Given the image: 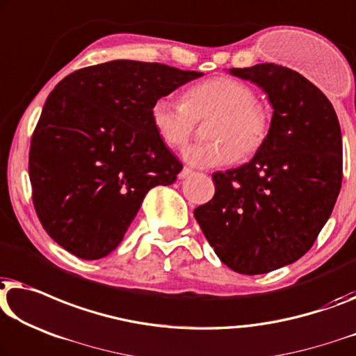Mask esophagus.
<instances>
[{"label": "esophagus", "instance_id": "34e87169", "mask_svg": "<svg viewBox=\"0 0 356 356\" xmlns=\"http://www.w3.org/2000/svg\"><path fill=\"white\" fill-rule=\"evenodd\" d=\"M193 175H195L194 170H191V168H188V167H184V168L181 170V172H179L178 177L181 178V179H184V178H189V177H193Z\"/></svg>", "mask_w": 356, "mask_h": 356}]
</instances>
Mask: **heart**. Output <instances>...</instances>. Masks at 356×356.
<instances>
[{"mask_svg":"<svg viewBox=\"0 0 356 356\" xmlns=\"http://www.w3.org/2000/svg\"><path fill=\"white\" fill-rule=\"evenodd\" d=\"M212 118L209 143L184 149L191 167L216 168L255 156L270 136L271 112L257 99L250 85L233 76H213L183 92L181 102L167 97L151 107V123L170 149H181L193 138L197 122Z\"/></svg>","mask_w":356,"mask_h":356,"instance_id":"obj_1","label":"heart"}]
</instances>
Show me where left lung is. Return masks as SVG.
Wrapping results in <instances>:
<instances>
[{
  "mask_svg": "<svg viewBox=\"0 0 356 356\" xmlns=\"http://www.w3.org/2000/svg\"><path fill=\"white\" fill-rule=\"evenodd\" d=\"M231 74L264 88L270 136L249 163L212 175L215 194L194 216L215 254L241 275H264L305 255L342 184V133L321 90L265 63Z\"/></svg>",
  "mask_w": 356,
  "mask_h": 356,
  "instance_id": "obj_1",
  "label": "left lung"
}]
</instances>
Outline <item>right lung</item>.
I'll list each match as a JSON object with an SVG mask.
<instances>
[{"instance_id":"add662e5","label":"right lung","mask_w":356,"mask_h":356,"mask_svg":"<svg viewBox=\"0 0 356 356\" xmlns=\"http://www.w3.org/2000/svg\"><path fill=\"white\" fill-rule=\"evenodd\" d=\"M202 72L111 60L83 67L49 92L35 127L29 177L51 238L83 260L120 244L147 191L183 165L161 141L151 107Z\"/></svg>"}]
</instances>
